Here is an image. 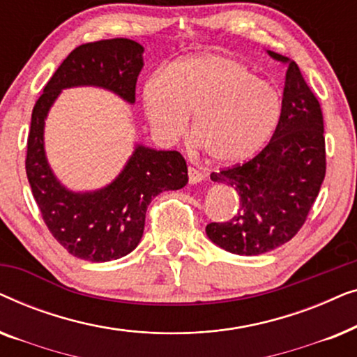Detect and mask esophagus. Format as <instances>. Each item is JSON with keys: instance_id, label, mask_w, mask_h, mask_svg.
<instances>
[{"instance_id": "esophagus-1", "label": "esophagus", "mask_w": 357, "mask_h": 357, "mask_svg": "<svg viewBox=\"0 0 357 357\" xmlns=\"http://www.w3.org/2000/svg\"><path fill=\"white\" fill-rule=\"evenodd\" d=\"M204 177H203V174L199 172L198 169H195V167H188V182L192 183V185H195V183H199L202 182Z\"/></svg>"}]
</instances>
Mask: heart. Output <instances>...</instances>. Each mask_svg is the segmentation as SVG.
<instances>
[{
    "instance_id": "obj_1",
    "label": "heart",
    "mask_w": 357,
    "mask_h": 357,
    "mask_svg": "<svg viewBox=\"0 0 357 357\" xmlns=\"http://www.w3.org/2000/svg\"><path fill=\"white\" fill-rule=\"evenodd\" d=\"M143 107L155 138L175 143L188 128L209 159L238 162L271 138L282 100L270 81L245 63L219 53L175 61L144 82Z\"/></svg>"
}]
</instances>
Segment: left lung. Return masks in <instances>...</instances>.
Listing matches in <instances>:
<instances>
[{
  "label": "left lung",
  "instance_id": "obj_1",
  "mask_svg": "<svg viewBox=\"0 0 357 357\" xmlns=\"http://www.w3.org/2000/svg\"><path fill=\"white\" fill-rule=\"evenodd\" d=\"M287 63L282 112L270 143L255 158L211 174L238 195L231 221L211 222L206 234L236 255H260L289 242L304 226L326 172L324 114L296 61Z\"/></svg>",
  "mask_w": 357,
  "mask_h": 357
}]
</instances>
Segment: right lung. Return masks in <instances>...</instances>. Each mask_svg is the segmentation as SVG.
<instances>
[{
  "label": "right lung",
  "mask_w": 357,
  "mask_h": 357,
  "mask_svg": "<svg viewBox=\"0 0 357 357\" xmlns=\"http://www.w3.org/2000/svg\"><path fill=\"white\" fill-rule=\"evenodd\" d=\"M143 52L130 38L82 43L58 66L33 105L26 155L29 183L48 231L81 260L99 263L128 255L143 237L146 209L153 198L188 182L187 162L178 151H155L143 144L136 146L114 182L89 193L66 190L47 162L43 125L60 92L97 86L133 104Z\"/></svg>",
  "instance_id": "obj_1"
}]
</instances>
